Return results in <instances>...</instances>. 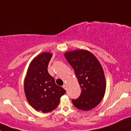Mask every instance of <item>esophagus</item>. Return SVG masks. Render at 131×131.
Returning a JSON list of instances; mask_svg holds the SVG:
<instances>
[{"label":"esophagus","instance_id":"esophagus-1","mask_svg":"<svg viewBox=\"0 0 131 131\" xmlns=\"http://www.w3.org/2000/svg\"><path fill=\"white\" fill-rule=\"evenodd\" d=\"M63 89H65L66 90V89H67V85H66V84H63Z\"/></svg>","mask_w":131,"mask_h":131}]
</instances>
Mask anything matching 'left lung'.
Wrapping results in <instances>:
<instances>
[{
  "label": "left lung",
  "mask_w": 131,
  "mask_h": 131,
  "mask_svg": "<svg viewBox=\"0 0 131 131\" xmlns=\"http://www.w3.org/2000/svg\"><path fill=\"white\" fill-rule=\"evenodd\" d=\"M64 55L73 67L81 88V94L73 105L78 109L89 111L96 107L103 99L106 89L105 74L96 57L85 49L67 51Z\"/></svg>",
  "instance_id": "1"
}]
</instances>
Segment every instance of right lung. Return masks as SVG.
Returning a JSON list of instances; mask_svg holds the SVG:
<instances>
[{"label":"right lung","instance_id":"add662e5","mask_svg":"<svg viewBox=\"0 0 131 131\" xmlns=\"http://www.w3.org/2000/svg\"><path fill=\"white\" fill-rule=\"evenodd\" d=\"M53 54L44 52L31 62L24 79V93L29 104L37 111L49 113L58 107L66 91L55 83L48 71Z\"/></svg>","mask_w":131,"mask_h":131}]
</instances>
